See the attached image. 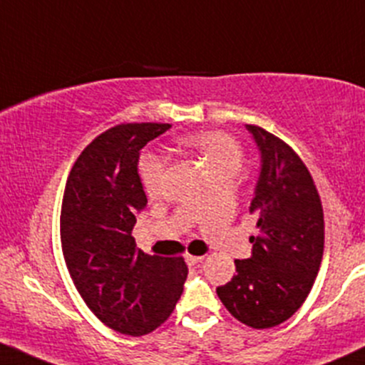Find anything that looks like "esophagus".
<instances>
[{
	"label": "esophagus",
	"mask_w": 365,
	"mask_h": 365,
	"mask_svg": "<svg viewBox=\"0 0 365 365\" xmlns=\"http://www.w3.org/2000/svg\"><path fill=\"white\" fill-rule=\"evenodd\" d=\"M202 260H205V257L202 255H187V264H189V266H197V264H201Z\"/></svg>",
	"instance_id": "obj_1"
}]
</instances>
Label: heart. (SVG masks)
Wrapping results in <instances>:
<instances>
[{"label":"heart","mask_w":365,"mask_h":365,"mask_svg":"<svg viewBox=\"0 0 365 365\" xmlns=\"http://www.w3.org/2000/svg\"><path fill=\"white\" fill-rule=\"evenodd\" d=\"M183 143L197 152L208 164L213 180L234 178L243 166L245 150L240 141L227 133L206 131L190 134ZM141 183L148 197H159L164 190V173L166 160L155 153H145L138 164Z\"/></svg>","instance_id":"obj_1"}]
</instances>
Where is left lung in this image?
<instances>
[{"mask_svg":"<svg viewBox=\"0 0 365 365\" xmlns=\"http://www.w3.org/2000/svg\"><path fill=\"white\" fill-rule=\"evenodd\" d=\"M262 157L250 213L252 257L234 260L236 274L218 287L222 304L241 324L269 329L302 306L324 255V210L308 168L290 145L248 124Z\"/></svg>","mask_w":365,"mask_h":365,"instance_id":"1","label":"left lung"}]
</instances>
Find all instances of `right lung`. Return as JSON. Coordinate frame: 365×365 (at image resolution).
<instances>
[{"label":"right lung","mask_w":365,"mask_h":365,"mask_svg":"<svg viewBox=\"0 0 365 365\" xmlns=\"http://www.w3.org/2000/svg\"><path fill=\"white\" fill-rule=\"evenodd\" d=\"M170 128L160 122L110 128L83 148L64 189L61 243L68 271L91 312L120 334L143 336L164 324L189 273L183 257L148 255L131 236L147 206L140 150Z\"/></svg>","instance_id":"obj_1"}]
</instances>
